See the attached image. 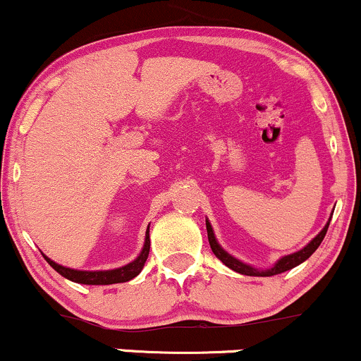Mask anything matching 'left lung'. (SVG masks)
I'll return each mask as SVG.
<instances>
[{"instance_id":"obj_1","label":"left lung","mask_w":361,"mask_h":361,"mask_svg":"<svg viewBox=\"0 0 361 361\" xmlns=\"http://www.w3.org/2000/svg\"><path fill=\"white\" fill-rule=\"evenodd\" d=\"M329 222H331V219L328 220V224L324 225V228L321 230L318 235L312 238V240L305 247V249L296 252V254H290V255H286V257H282V259L279 260V262H277L276 266L272 267V269H269V271H257V269L247 266V264H242L240 260L233 259L232 255H228L227 252H225V250L222 249V247L216 244L215 235H214V230H212V225L208 224V220H207V233H208V242H210L212 250H214V254H215L216 257H219L220 260H222L225 266L232 269V271L238 272V274H245V276H262V277H266V276H276V274H281V272L289 271V269L296 267V266H299V264H301V262H305L306 259H310L311 255H312V252L318 249L321 242H323L324 235H326L328 227H329Z\"/></svg>"}]
</instances>
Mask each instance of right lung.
Instances as JSON below:
<instances>
[{
  "instance_id": "1",
  "label": "right lung",
  "mask_w": 361,
  "mask_h": 361,
  "mask_svg": "<svg viewBox=\"0 0 361 361\" xmlns=\"http://www.w3.org/2000/svg\"><path fill=\"white\" fill-rule=\"evenodd\" d=\"M149 227H147L146 232V242L145 247H142L141 254L139 257L134 260V262L128 264V266L119 267V269H112V271H75V269H68L60 266V264H55L54 260H50L49 257L47 262L50 264L51 267L59 272L60 276L67 277L73 282H79V284H92V286H106V284H117V282H128L131 281L133 277H136L139 272H141L142 266H145L147 255H149Z\"/></svg>"
}]
</instances>
